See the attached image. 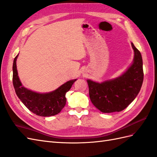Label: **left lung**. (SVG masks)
<instances>
[{
  "mask_svg": "<svg viewBox=\"0 0 157 157\" xmlns=\"http://www.w3.org/2000/svg\"><path fill=\"white\" fill-rule=\"evenodd\" d=\"M131 46L135 54L133 62L121 75L102 83L87 80L91 101L102 113L123 111L140 90L144 77L142 56L132 42Z\"/></svg>",
  "mask_w": 157,
  "mask_h": 157,
  "instance_id": "8db88e82",
  "label": "left lung"
}]
</instances>
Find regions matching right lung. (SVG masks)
<instances>
[{
  "mask_svg": "<svg viewBox=\"0 0 157 157\" xmlns=\"http://www.w3.org/2000/svg\"><path fill=\"white\" fill-rule=\"evenodd\" d=\"M18 56L13 62V82L18 98L28 109L37 115L50 117L59 113L66 103V94L77 79L68 81L50 93L40 94L28 90L22 85L18 78L17 69Z\"/></svg>",
  "mask_w": 157,
  "mask_h": 157,
  "instance_id": "obj_1",
  "label": "right lung"
}]
</instances>
